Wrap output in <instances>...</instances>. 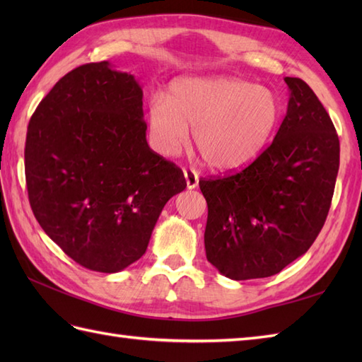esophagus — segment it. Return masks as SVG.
I'll use <instances>...</instances> for the list:
<instances>
[{
	"label": "esophagus",
	"instance_id": "esophagus-1",
	"mask_svg": "<svg viewBox=\"0 0 362 362\" xmlns=\"http://www.w3.org/2000/svg\"><path fill=\"white\" fill-rule=\"evenodd\" d=\"M183 175H185V182L188 189H194L199 185V174L194 171L193 168H185L183 169Z\"/></svg>",
	"mask_w": 362,
	"mask_h": 362
}]
</instances>
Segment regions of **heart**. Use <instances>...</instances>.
Segmentation results:
<instances>
[{"mask_svg": "<svg viewBox=\"0 0 362 362\" xmlns=\"http://www.w3.org/2000/svg\"><path fill=\"white\" fill-rule=\"evenodd\" d=\"M281 118V105L271 88L235 78H180L166 96L148 105L152 148L174 157L193 141L205 163L233 171L255 160L271 141Z\"/></svg>", "mask_w": 362, "mask_h": 362, "instance_id": "heart-1", "label": "heart"}]
</instances>
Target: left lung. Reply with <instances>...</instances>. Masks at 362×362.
Masks as SVG:
<instances>
[{
    "mask_svg": "<svg viewBox=\"0 0 362 362\" xmlns=\"http://www.w3.org/2000/svg\"><path fill=\"white\" fill-rule=\"evenodd\" d=\"M288 112L249 166L199 180L209 205L206 259L232 280L279 274L316 241L339 171V138L308 83L284 78Z\"/></svg>",
    "mask_w": 362,
    "mask_h": 362,
    "instance_id": "left-lung-1",
    "label": "left lung"
}]
</instances>
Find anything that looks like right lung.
I'll return each instance as SVG.
<instances>
[{"mask_svg":"<svg viewBox=\"0 0 362 362\" xmlns=\"http://www.w3.org/2000/svg\"><path fill=\"white\" fill-rule=\"evenodd\" d=\"M143 90L109 62L65 74L30 117L25 174L38 224L76 263L113 274L140 259L180 168L146 141Z\"/></svg>","mask_w":362,"mask_h":362,"instance_id":"obj_1","label":"right lung"}]
</instances>
